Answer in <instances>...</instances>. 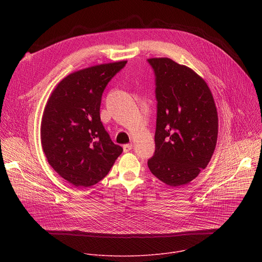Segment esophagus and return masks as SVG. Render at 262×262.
I'll list each match as a JSON object with an SVG mask.
<instances>
[{"label":"esophagus","instance_id":"obj_1","mask_svg":"<svg viewBox=\"0 0 262 262\" xmlns=\"http://www.w3.org/2000/svg\"><path fill=\"white\" fill-rule=\"evenodd\" d=\"M133 149V145L132 144H125V145H123V151L124 152H128V151H130Z\"/></svg>","mask_w":262,"mask_h":262}]
</instances>
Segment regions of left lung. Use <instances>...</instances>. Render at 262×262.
Masks as SVG:
<instances>
[{
	"mask_svg": "<svg viewBox=\"0 0 262 262\" xmlns=\"http://www.w3.org/2000/svg\"><path fill=\"white\" fill-rule=\"evenodd\" d=\"M156 76V150L148 168L171 186L189 183L208 165L216 145L217 112L205 81L169 58L147 60Z\"/></svg>",
	"mask_w": 262,
	"mask_h": 262,
	"instance_id": "8db88e82",
	"label": "left lung"
}]
</instances>
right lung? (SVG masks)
Here are the masks:
<instances>
[{"label":"right lung","instance_id":"1","mask_svg":"<svg viewBox=\"0 0 262 262\" xmlns=\"http://www.w3.org/2000/svg\"><path fill=\"white\" fill-rule=\"evenodd\" d=\"M127 61L100 64L70 73L52 92L41 120L43 152L52 168L74 186L100 181L122 154L100 121L107 83Z\"/></svg>","mask_w":262,"mask_h":262}]
</instances>
